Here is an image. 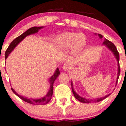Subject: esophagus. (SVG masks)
Masks as SVG:
<instances>
[{"instance_id": "34e87169", "label": "esophagus", "mask_w": 126, "mask_h": 126, "mask_svg": "<svg viewBox=\"0 0 126 126\" xmlns=\"http://www.w3.org/2000/svg\"><path fill=\"white\" fill-rule=\"evenodd\" d=\"M71 66H72V65L70 63H66L63 65V69H64V71H68L70 69Z\"/></svg>"}]
</instances>
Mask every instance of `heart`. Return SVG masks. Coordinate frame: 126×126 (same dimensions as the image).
<instances>
[{
	"instance_id": "b5f03b06",
	"label": "heart",
	"mask_w": 126,
	"mask_h": 126,
	"mask_svg": "<svg viewBox=\"0 0 126 126\" xmlns=\"http://www.w3.org/2000/svg\"><path fill=\"white\" fill-rule=\"evenodd\" d=\"M55 43L58 48L66 49L71 48L72 52L77 54L87 44V38L83 33L66 32L58 35L55 39Z\"/></svg>"
}]
</instances>
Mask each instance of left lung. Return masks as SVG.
Instances as JSON below:
<instances>
[{"label":"left lung","instance_id":"left-lung-1","mask_svg":"<svg viewBox=\"0 0 126 126\" xmlns=\"http://www.w3.org/2000/svg\"><path fill=\"white\" fill-rule=\"evenodd\" d=\"M99 36L101 38H102V35H101V34H99ZM103 44H104V45L106 46L107 47L109 48V49H110V50H111V51L113 52V53L114 55H115V57H116V59H117L118 65V77H117V80H116V83H117L118 79H119V74H120V66H119V52H118V51L117 50V49H116V46H115V44H114L113 43H111V41H110L108 40V39H105V41H104V42L103 43ZM71 86H72V93H73L74 97H76V98L77 99L78 101H79L80 102H83V103H91V102H100V101L104 100V99H105L106 97H107L108 96L110 95V94L107 95L106 96H104V97H101V98H96V99H88L84 98V97H80V96H79V95L77 94L76 93V92H75L74 90V89H73V87H72V83H71Z\"/></svg>","mask_w":126,"mask_h":126}]
</instances>
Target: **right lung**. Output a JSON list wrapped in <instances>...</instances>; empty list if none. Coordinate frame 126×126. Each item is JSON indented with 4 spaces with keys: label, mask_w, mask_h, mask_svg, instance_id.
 I'll return each mask as SVG.
<instances>
[{
    "label": "right lung",
    "mask_w": 126,
    "mask_h": 126,
    "mask_svg": "<svg viewBox=\"0 0 126 126\" xmlns=\"http://www.w3.org/2000/svg\"><path fill=\"white\" fill-rule=\"evenodd\" d=\"M43 27H32L30 29H28L26 32L23 33L22 35H21L20 36H19L18 37L16 38V39H14L11 43H10V46H8V49H7L5 52V58H7L9 55V54L11 53V52L15 49V47L22 40V39L25 38L27 36L29 35H32V34L35 33H37L38 32L39 29H42ZM60 74V71L58 69V68H57L56 69L55 72L54 73V74L50 77V79H49V81H50V90L48 91L47 94L44 97H42L41 99H28L27 97H24V96H20L19 94L17 93L15 90H13V88H11V90H12L13 92L16 95V96H18L19 98H21V99L23 100L25 102L29 103V104H34V105H45V104H47L49 101H50L52 98V96L53 94V86H54V81L58 77V76H59Z\"/></svg>",
    "instance_id": "1"
}]
</instances>
